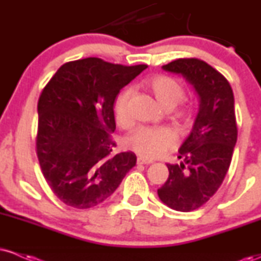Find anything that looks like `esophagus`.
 <instances>
[{"mask_svg": "<svg viewBox=\"0 0 261 261\" xmlns=\"http://www.w3.org/2000/svg\"><path fill=\"white\" fill-rule=\"evenodd\" d=\"M137 163H139V164H151V163H153V162L146 160V158L139 157V158H137Z\"/></svg>", "mask_w": 261, "mask_h": 261, "instance_id": "34e87169", "label": "esophagus"}]
</instances>
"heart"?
Listing matches in <instances>:
<instances>
[{"mask_svg":"<svg viewBox=\"0 0 261 261\" xmlns=\"http://www.w3.org/2000/svg\"><path fill=\"white\" fill-rule=\"evenodd\" d=\"M153 93L155 100L166 110H172L180 104L185 98V89L178 81L168 76H155L147 82ZM134 94L133 87H126L118 95L114 106L116 122L122 127L131 124L130 100ZM182 119H187V113L181 114ZM127 148L136 152L142 157L153 160L166 153L176 143L175 135L166 127H139L130 134L125 140Z\"/></svg>","mask_w":261,"mask_h":261,"instance_id":"1","label":"heart"}]
</instances>
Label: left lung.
Returning <instances> with one entry per match:
<instances>
[{"label": "left lung", "instance_id": "1", "mask_svg": "<svg viewBox=\"0 0 261 261\" xmlns=\"http://www.w3.org/2000/svg\"><path fill=\"white\" fill-rule=\"evenodd\" d=\"M163 70L179 73L194 86L199 113L179 149L180 164H167L169 176L157 193L170 208L190 212L201 207L222 184L237 142L234 97L223 74L199 59H178Z\"/></svg>", "mask_w": 261, "mask_h": 261}]
</instances>
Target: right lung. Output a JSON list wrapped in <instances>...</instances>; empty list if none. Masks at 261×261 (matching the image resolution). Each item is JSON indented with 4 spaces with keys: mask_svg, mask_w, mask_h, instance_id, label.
I'll list each match as a JSON object with an SVG mask.
<instances>
[{
    "mask_svg": "<svg viewBox=\"0 0 261 261\" xmlns=\"http://www.w3.org/2000/svg\"><path fill=\"white\" fill-rule=\"evenodd\" d=\"M147 65L98 58L66 62L38 101L37 154L45 180L67 206L89 208L108 199L136 164L133 152L114 154V101Z\"/></svg>",
    "mask_w": 261,
    "mask_h": 261,
    "instance_id": "1",
    "label": "right lung"
}]
</instances>
